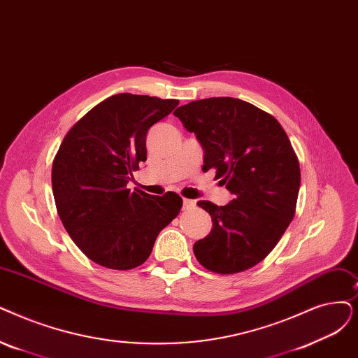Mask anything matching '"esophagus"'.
Instances as JSON below:
<instances>
[{"instance_id":"obj_1","label":"esophagus","mask_w":358,"mask_h":358,"mask_svg":"<svg viewBox=\"0 0 358 358\" xmlns=\"http://www.w3.org/2000/svg\"><path fill=\"white\" fill-rule=\"evenodd\" d=\"M194 205H196V201L192 200V199H184V200H182V209H185V210L193 209Z\"/></svg>"}]
</instances>
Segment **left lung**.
Segmentation results:
<instances>
[{
    "label": "left lung",
    "instance_id": "obj_1",
    "mask_svg": "<svg viewBox=\"0 0 358 358\" xmlns=\"http://www.w3.org/2000/svg\"><path fill=\"white\" fill-rule=\"evenodd\" d=\"M205 150V165L231 194L228 205L208 200L212 231L194 243L201 266L238 273L265 259L292 221L300 190V164L275 117L236 98L193 101L174 111Z\"/></svg>",
    "mask_w": 358,
    "mask_h": 358
}]
</instances>
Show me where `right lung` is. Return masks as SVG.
Instances as JSON below:
<instances>
[{"instance_id": "obj_1", "label": "right lung", "mask_w": 358, "mask_h": 358, "mask_svg": "<svg viewBox=\"0 0 358 358\" xmlns=\"http://www.w3.org/2000/svg\"><path fill=\"white\" fill-rule=\"evenodd\" d=\"M178 103L118 93L77 121L55 155L52 193L59 220L76 245L101 266H141L181 210L177 193L127 189L133 171L146 161L148 130Z\"/></svg>"}]
</instances>
